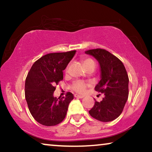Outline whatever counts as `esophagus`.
Returning a JSON list of instances; mask_svg holds the SVG:
<instances>
[{"instance_id": "esophagus-1", "label": "esophagus", "mask_w": 152, "mask_h": 152, "mask_svg": "<svg viewBox=\"0 0 152 152\" xmlns=\"http://www.w3.org/2000/svg\"><path fill=\"white\" fill-rule=\"evenodd\" d=\"M75 97H76V98L82 99L84 97V96H82V95H75Z\"/></svg>"}]
</instances>
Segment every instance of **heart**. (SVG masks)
Masks as SVG:
<instances>
[{
	"instance_id": "1",
	"label": "heart",
	"mask_w": 152,
	"mask_h": 152,
	"mask_svg": "<svg viewBox=\"0 0 152 152\" xmlns=\"http://www.w3.org/2000/svg\"><path fill=\"white\" fill-rule=\"evenodd\" d=\"M82 61L85 67L87 66L90 65V64H95L93 60L92 59H91V58H88V57L84 58L82 60ZM90 86H91L90 83L85 82V81L75 80L72 83L71 85H70V88L77 93L83 94V93L86 92L87 88Z\"/></svg>"
}]
</instances>
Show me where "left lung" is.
<instances>
[{
  "mask_svg": "<svg viewBox=\"0 0 152 152\" xmlns=\"http://www.w3.org/2000/svg\"><path fill=\"white\" fill-rule=\"evenodd\" d=\"M85 53L99 62L101 80L95 90L104 95L101 102L95 101L88 113L99 121H112L122 113L128 99L129 77L125 67L118 57L104 49L88 50Z\"/></svg>",
  "mask_w": 152,
  "mask_h": 152,
  "instance_id": "1",
  "label": "left lung"
}]
</instances>
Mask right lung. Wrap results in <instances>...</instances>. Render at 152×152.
I'll return each instance as SVG.
<instances>
[{
  "label": "right lung",
  "mask_w": 152,
  "mask_h": 152,
  "mask_svg": "<svg viewBox=\"0 0 152 152\" xmlns=\"http://www.w3.org/2000/svg\"><path fill=\"white\" fill-rule=\"evenodd\" d=\"M76 50L47 54L33 64L25 83V96L32 117L44 126L61 123L73 99L70 92L61 98L53 97L55 85L63 80V70Z\"/></svg>",
  "instance_id": "1"
}]
</instances>
